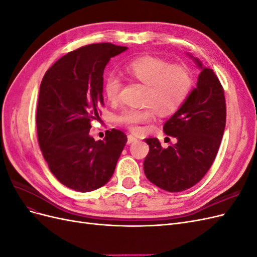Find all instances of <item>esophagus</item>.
I'll return each mask as SVG.
<instances>
[{
	"mask_svg": "<svg viewBox=\"0 0 257 257\" xmlns=\"http://www.w3.org/2000/svg\"><path fill=\"white\" fill-rule=\"evenodd\" d=\"M137 141V138L134 135H127V144H132V143H135Z\"/></svg>",
	"mask_w": 257,
	"mask_h": 257,
	"instance_id": "esophagus-1",
	"label": "esophagus"
}]
</instances>
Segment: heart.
Listing matches in <instances>:
<instances>
[{"instance_id":"1","label":"heart","mask_w":257,"mask_h":257,"mask_svg":"<svg viewBox=\"0 0 257 257\" xmlns=\"http://www.w3.org/2000/svg\"><path fill=\"white\" fill-rule=\"evenodd\" d=\"M125 73L146 84L144 103L150 106L124 109L116 122L126 126L133 133L142 130V124L153 118V109L161 115L175 112L181 107L192 88V75L183 64H169V62L158 57H139L124 66ZM122 87L121 78L110 74L106 78L104 91L108 100L114 102Z\"/></svg>"}]
</instances>
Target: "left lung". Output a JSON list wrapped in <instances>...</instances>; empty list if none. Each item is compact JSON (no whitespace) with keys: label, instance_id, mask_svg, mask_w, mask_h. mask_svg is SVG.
I'll return each instance as SVG.
<instances>
[{"label":"left lung","instance_id":"left-lung-1","mask_svg":"<svg viewBox=\"0 0 257 257\" xmlns=\"http://www.w3.org/2000/svg\"><path fill=\"white\" fill-rule=\"evenodd\" d=\"M189 57L201 69L196 88L163 126L177 143L164 149L158 138L145 139L150 148L144 162L145 175L168 192L188 190L204 178L219 151L226 123V104L219 78L197 58Z\"/></svg>","mask_w":257,"mask_h":257}]
</instances>
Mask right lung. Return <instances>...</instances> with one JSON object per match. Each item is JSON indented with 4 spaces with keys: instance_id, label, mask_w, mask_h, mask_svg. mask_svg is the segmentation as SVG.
Segmentation results:
<instances>
[{
    "instance_id": "obj_1",
    "label": "right lung",
    "mask_w": 257,
    "mask_h": 257,
    "mask_svg": "<svg viewBox=\"0 0 257 257\" xmlns=\"http://www.w3.org/2000/svg\"><path fill=\"white\" fill-rule=\"evenodd\" d=\"M127 47L91 44L59 59L41 83L36 110L37 138L50 172L67 188L91 192L110 180L124 146L112 128L103 141L90 136L91 121L104 105V69Z\"/></svg>"
}]
</instances>
